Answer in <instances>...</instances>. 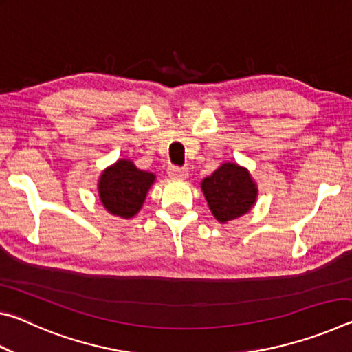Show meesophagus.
<instances>
[{"mask_svg":"<svg viewBox=\"0 0 352 352\" xmlns=\"http://www.w3.org/2000/svg\"><path fill=\"white\" fill-rule=\"evenodd\" d=\"M168 175L172 178H188V170L184 168H178V166H169L168 168Z\"/></svg>","mask_w":352,"mask_h":352,"instance_id":"34e87169","label":"esophagus"}]
</instances>
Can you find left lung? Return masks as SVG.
<instances>
[{
	"label": "left lung",
	"instance_id": "obj_1",
	"mask_svg": "<svg viewBox=\"0 0 352 352\" xmlns=\"http://www.w3.org/2000/svg\"><path fill=\"white\" fill-rule=\"evenodd\" d=\"M208 206L220 223L247 214L256 204L258 186L250 172L236 163H223L201 182Z\"/></svg>",
	"mask_w": 352,
	"mask_h": 352
}]
</instances>
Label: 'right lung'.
Returning a JSON list of instances; mask_svg holds the SVG:
<instances>
[{"mask_svg": "<svg viewBox=\"0 0 352 352\" xmlns=\"http://www.w3.org/2000/svg\"><path fill=\"white\" fill-rule=\"evenodd\" d=\"M153 182L152 172L138 169L130 160H118L99 178V199L113 216L130 219L141 210Z\"/></svg>", "mask_w": 352, "mask_h": 352, "instance_id": "1", "label": "right lung"}]
</instances>
